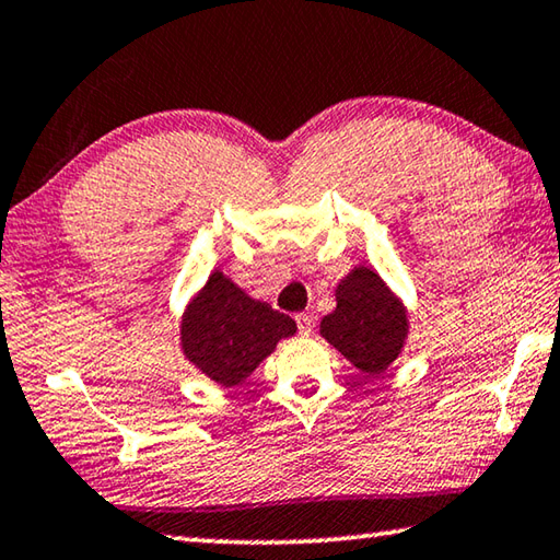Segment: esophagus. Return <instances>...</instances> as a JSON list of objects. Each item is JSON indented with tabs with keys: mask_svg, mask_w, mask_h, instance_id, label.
<instances>
[{
	"mask_svg": "<svg viewBox=\"0 0 560 560\" xmlns=\"http://www.w3.org/2000/svg\"><path fill=\"white\" fill-rule=\"evenodd\" d=\"M295 319H298V329H300V335H302V337H310V335H312V329H315V319H312L310 315H298Z\"/></svg>",
	"mask_w": 560,
	"mask_h": 560,
	"instance_id": "1",
	"label": "esophagus"
}]
</instances>
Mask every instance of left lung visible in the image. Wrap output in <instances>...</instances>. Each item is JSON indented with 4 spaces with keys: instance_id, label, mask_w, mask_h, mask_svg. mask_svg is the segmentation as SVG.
Instances as JSON below:
<instances>
[{
    "instance_id": "8db88e82",
    "label": "left lung",
    "mask_w": 560,
    "mask_h": 560,
    "mask_svg": "<svg viewBox=\"0 0 560 560\" xmlns=\"http://www.w3.org/2000/svg\"><path fill=\"white\" fill-rule=\"evenodd\" d=\"M337 307L319 322V335L361 374L381 376L406 349L410 315L388 282L369 265H354L335 288Z\"/></svg>"
}]
</instances>
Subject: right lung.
Instances as JSON below:
<instances>
[{"mask_svg":"<svg viewBox=\"0 0 560 560\" xmlns=\"http://www.w3.org/2000/svg\"><path fill=\"white\" fill-rule=\"evenodd\" d=\"M295 331V319L248 295L225 272L213 270L182 312L179 349L203 376L231 388L248 378L280 339Z\"/></svg>","mask_w":560,"mask_h":560,"instance_id":"add662e5","label":"right lung"}]
</instances>
